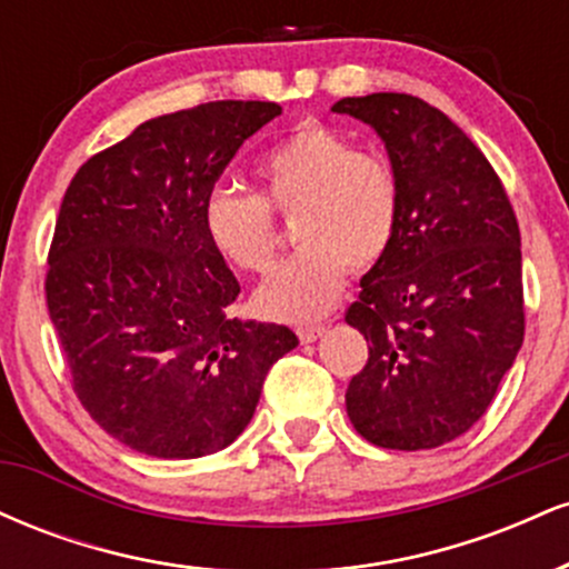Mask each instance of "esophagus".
<instances>
[{
    "label": "esophagus",
    "instance_id": "34e87169",
    "mask_svg": "<svg viewBox=\"0 0 569 569\" xmlns=\"http://www.w3.org/2000/svg\"><path fill=\"white\" fill-rule=\"evenodd\" d=\"M323 331H326V326H299L297 335L305 345H310V342H316V339H321Z\"/></svg>",
    "mask_w": 569,
    "mask_h": 569
}]
</instances>
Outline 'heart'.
Here are the masks:
<instances>
[{
    "mask_svg": "<svg viewBox=\"0 0 569 569\" xmlns=\"http://www.w3.org/2000/svg\"><path fill=\"white\" fill-rule=\"evenodd\" d=\"M262 194L217 187L202 202V230L221 259L267 272L278 251L272 211L293 221L299 248L259 286L267 318L302 323L323 316L352 270L388 257L401 227V179L385 154L356 149L321 122H302L257 162Z\"/></svg>",
    "mask_w": 569,
    "mask_h": 569,
    "instance_id": "1",
    "label": "heart"
}]
</instances>
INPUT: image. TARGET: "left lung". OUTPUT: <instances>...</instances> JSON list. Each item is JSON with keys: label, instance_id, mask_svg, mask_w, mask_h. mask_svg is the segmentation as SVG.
<instances>
[{"label": "left lung", "instance_id": "1", "mask_svg": "<svg viewBox=\"0 0 569 569\" xmlns=\"http://www.w3.org/2000/svg\"><path fill=\"white\" fill-rule=\"evenodd\" d=\"M401 179V227L345 321L369 342L348 385L352 428L382 449H433L485 415L525 339L519 221L481 149L407 93L342 98Z\"/></svg>", "mask_w": 569, "mask_h": 569}]
</instances>
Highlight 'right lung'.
<instances>
[{
    "label": "right lung",
    "instance_id": "add662e5",
    "mask_svg": "<svg viewBox=\"0 0 569 569\" xmlns=\"http://www.w3.org/2000/svg\"><path fill=\"white\" fill-rule=\"evenodd\" d=\"M272 101H211L141 122L74 173L48 253L50 321L71 388L141 455L219 452L257 411L299 339L227 316L238 278L208 243L202 202Z\"/></svg>",
    "mask_w": 569,
    "mask_h": 569
}]
</instances>
